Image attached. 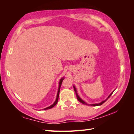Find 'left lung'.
Returning <instances> with one entry per match:
<instances>
[{
  "instance_id": "obj_1",
  "label": "left lung",
  "mask_w": 134,
  "mask_h": 134,
  "mask_svg": "<svg viewBox=\"0 0 134 134\" xmlns=\"http://www.w3.org/2000/svg\"><path fill=\"white\" fill-rule=\"evenodd\" d=\"M74 91H75V93H76V97H77V99H78V100L80 102H81L82 103H83V104H86V105H90V104H88L87 103H86V102H84V101H83L82 99H81L80 97H79V96L78 95V94H77V93H76V88H75V87L74 86ZM112 93H113V92L111 93V94L109 95L108 97V98H107V99H106V100H103V101H102V102H100L99 103H96V104H91V106H100V105H102L103 103H104L105 102H106V101L108 99V98H109V97H111V96L112 94Z\"/></svg>"
}]
</instances>
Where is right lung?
Listing matches in <instances>:
<instances>
[{
    "label": "right lung",
    "mask_w": 134,
    "mask_h": 134,
    "mask_svg": "<svg viewBox=\"0 0 134 134\" xmlns=\"http://www.w3.org/2000/svg\"><path fill=\"white\" fill-rule=\"evenodd\" d=\"M63 80H64V78H62L60 79V82H59V90H58V94H57V97H56V100H55V102L53 103V104H52V105H51L50 106H49V107H47V108H44V109H50V108H52V107H54L55 105L57 104V103H58V99H59V93H60V87H61V86H62V82H63Z\"/></svg>",
    "instance_id": "1"
}]
</instances>
